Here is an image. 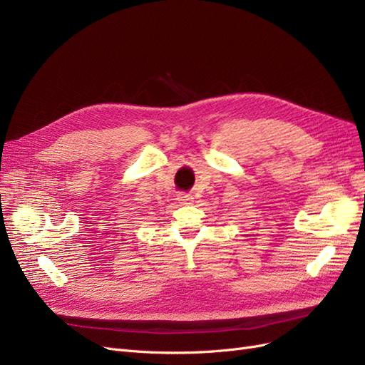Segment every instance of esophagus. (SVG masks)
Segmentation results:
<instances>
[{
	"mask_svg": "<svg viewBox=\"0 0 365 365\" xmlns=\"http://www.w3.org/2000/svg\"><path fill=\"white\" fill-rule=\"evenodd\" d=\"M176 200H178V202L182 204V205H187V204H192L193 202L192 195H187V193H180Z\"/></svg>",
	"mask_w": 365,
	"mask_h": 365,
	"instance_id": "34e87169",
	"label": "esophagus"
}]
</instances>
